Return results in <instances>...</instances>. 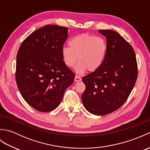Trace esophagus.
I'll return each mask as SVG.
<instances>
[{"mask_svg":"<svg viewBox=\"0 0 150 150\" xmlns=\"http://www.w3.org/2000/svg\"><path fill=\"white\" fill-rule=\"evenodd\" d=\"M81 78L79 77V76H78V75H76L75 77V79H74V81H75V82H80V81H81Z\"/></svg>","mask_w":150,"mask_h":150,"instance_id":"esophagus-1","label":"esophagus"}]
</instances>
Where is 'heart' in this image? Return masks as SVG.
Here are the masks:
<instances>
[{
	"label": "heart",
	"mask_w": 150,
	"mask_h": 150,
	"mask_svg": "<svg viewBox=\"0 0 150 150\" xmlns=\"http://www.w3.org/2000/svg\"><path fill=\"white\" fill-rule=\"evenodd\" d=\"M69 46H63L61 55L64 62L69 68H73L79 60L75 71L81 74L88 69L96 71L103 65L106 59L108 46L101 37L83 33L73 37Z\"/></svg>",
	"instance_id": "obj_1"
}]
</instances>
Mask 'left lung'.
Returning a JSON list of instances; mask_svg holds the SVG:
<instances>
[{"label": "left lung", "instance_id": "8db88e82", "mask_svg": "<svg viewBox=\"0 0 150 150\" xmlns=\"http://www.w3.org/2000/svg\"><path fill=\"white\" fill-rule=\"evenodd\" d=\"M106 39L108 51L99 68L82 78L86 90L82 102L89 112L105 115L125 103L137 78V64L133 48L116 31L99 30Z\"/></svg>", "mask_w": 150, "mask_h": 150}]
</instances>
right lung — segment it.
Segmentation results:
<instances>
[{
  "mask_svg": "<svg viewBox=\"0 0 150 150\" xmlns=\"http://www.w3.org/2000/svg\"><path fill=\"white\" fill-rule=\"evenodd\" d=\"M68 30L66 27L46 25L30 34L18 51L15 74L18 88L26 103L42 112L59 106L75 79L61 55Z\"/></svg>",
  "mask_w": 150,
  "mask_h": 150,
  "instance_id": "1",
  "label": "right lung"
}]
</instances>
